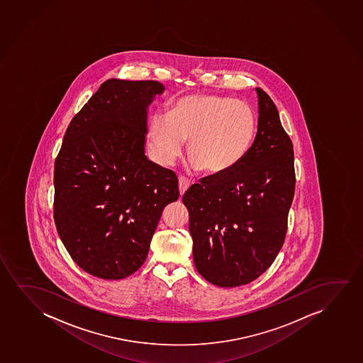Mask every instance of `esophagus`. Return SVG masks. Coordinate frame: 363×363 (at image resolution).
<instances>
[{"mask_svg":"<svg viewBox=\"0 0 363 363\" xmlns=\"http://www.w3.org/2000/svg\"><path fill=\"white\" fill-rule=\"evenodd\" d=\"M190 180L188 178H185V177H179V193L180 195H184V193L188 190L189 186H190Z\"/></svg>","mask_w":363,"mask_h":363,"instance_id":"obj_1","label":"esophagus"}]
</instances>
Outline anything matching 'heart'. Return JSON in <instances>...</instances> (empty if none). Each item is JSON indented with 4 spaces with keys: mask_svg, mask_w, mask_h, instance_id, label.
<instances>
[{
    "mask_svg": "<svg viewBox=\"0 0 363 363\" xmlns=\"http://www.w3.org/2000/svg\"><path fill=\"white\" fill-rule=\"evenodd\" d=\"M256 112L250 104L218 95H189L170 106L169 116L152 118L150 137L160 160L170 164L183 153L195 168L218 175L240 164L256 137Z\"/></svg>",
    "mask_w": 363,
    "mask_h": 363,
    "instance_id": "obj_1",
    "label": "heart"
}]
</instances>
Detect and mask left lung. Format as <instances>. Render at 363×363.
I'll return each instance as SVG.
<instances>
[{
    "label": "left lung",
    "instance_id": "left-lung-1",
    "mask_svg": "<svg viewBox=\"0 0 363 363\" xmlns=\"http://www.w3.org/2000/svg\"><path fill=\"white\" fill-rule=\"evenodd\" d=\"M255 142L240 164L184 194L194 263L206 281L247 284L271 267L284 243L294 198V150L271 97L261 87Z\"/></svg>",
    "mask_w": 363,
    "mask_h": 363
}]
</instances>
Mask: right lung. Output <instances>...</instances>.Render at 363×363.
I'll return each instance as SVG.
<instances>
[{
    "label": "right lung",
    "mask_w": 363,
    "mask_h": 363,
    "mask_svg": "<svg viewBox=\"0 0 363 363\" xmlns=\"http://www.w3.org/2000/svg\"><path fill=\"white\" fill-rule=\"evenodd\" d=\"M164 86L110 79L73 117L54 163V221L73 261L122 279L145 263L163 208L179 198L173 170L145 155L147 108Z\"/></svg>",
    "instance_id": "right-lung-1"
}]
</instances>
